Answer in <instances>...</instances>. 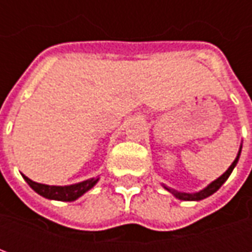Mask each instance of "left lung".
I'll return each instance as SVG.
<instances>
[{"instance_id":"8db88e82","label":"left lung","mask_w":252,"mask_h":252,"mask_svg":"<svg viewBox=\"0 0 252 252\" xmlns=\"http://www.w3.org/2000/svg\"><path fill=\"white\" fill-rule=\"evenodd\" d=\"M240 153H242V146H240V148H239V153H238V157L235 158V160L232 162V164L228 167V170L224 173L222 175H220L217 180H215L212 184H209V185L206 186V188H204L202 190H200V191H197V193H182V191H177V190L171 189V188H167L166 185H163V188L167 191H170L171 194H174L178 200H182V201H200V200H204V198H206V197H209V195H212L213 193H216L217 190L221 188V185L225 182V181L228 180V177L231 175V173H232V170L235 169V166H236V163H238L239 160V157H240Z\"/></svg>"}]
</instances>
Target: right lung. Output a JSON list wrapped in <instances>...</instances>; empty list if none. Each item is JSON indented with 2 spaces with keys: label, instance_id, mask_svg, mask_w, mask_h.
Masks as SVG:
<instances>
[{
  "label": "right lung",
  "instance_id": "right-lung-1",
  "mask_svg": "<svg viewBox=\"0 0 252 252\" xmlns=\"http://www.w3.org/2000/svg\"><path fill=\"white\" fill-rule=\"evenodd\" d=\"M24 177V180L27 181V184L35 190L37 194L46 197L48 200H57V201H75L79 198L81 195H83L88 190L93 188L99 178H90V180L82 181V182H78L74 185L68 186H50L44 185V184H37L30 180L28 177Z\"/></svg>",
  "mask_w": 252,
  "mask_h": 252
}]
</instances>
